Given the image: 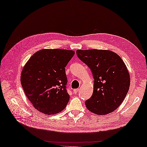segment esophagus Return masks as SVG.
<instances>
[{
	"label": "esophagus",
	"mask_w": 147,
	"mask_h": 147,
	"mask_svg": "<svg viewBox=\"0 0 147 147\" xmlns=\"http://www.w3.org/2000/svg\"><path fill=\"white\" fill-rule=\"evenodd\" d=\"M78 91H79V89H78V88H77V89H74V90H73L74 94H77V93H78Z\"/></svg>",
	"instance_id": "34e87169"
}]
</instances>
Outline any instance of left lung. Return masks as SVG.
Returning <instances> with one entry per match:
<instances>
[{"label":"left lung","mask_w":147,"mask_h":147,"mask_svg":"<svg viewBox=\"0 0 147 147\" xmlns=\"http://www.w3.org/2000/svg\"><path fill=\"white\" fill-rule=\"evenodd\" d=\"M77 55L90 68L94 78V92L85 101L86 107L100 115L113 112L130 87V74L123 60L109 50H77Z\"/></svg>","instance_id":"1"}]
</instances>
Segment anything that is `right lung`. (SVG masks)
Instances as JSON below:
<instances>
[{"label": "right lung", "instance_id": "obj_1", "mask_svg": "<svg viewBox=\"0 0 147 147\" xmlns=\"http://www.w3.org/2000/svg\"><path fill=\"white\" fill-rule=\"evenodd\" d=\"M75 52L65 49H42L24 65L20 82L34 107L46 115L57 114L65 108L70 95L66 90L65 67Z\"/></svg>", "mask_w": 147, "mask_h": 147}]
</instances>
